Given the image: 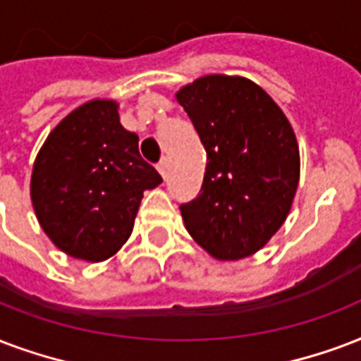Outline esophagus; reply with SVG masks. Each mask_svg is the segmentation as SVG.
Returning <instances> with one entry per match:
<instances>
[{"instance_id": "obj_1", "label": "esophagus", "mask_w": 361, "mask_h": 361, "mask_svg": "<svg viewBox=\"0 0 361 361\" xmlns=\"http://www.w3.org/2000/svg\"><path fill=\"white\" fill-rule=\"evenodd\" d=\"M157 169H159L162 178H166V174H169V159H162V161L157 164Z\"/></svg>"}]
</instances>
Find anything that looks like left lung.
Returning a JSON list of instances; mask_svg holds the SVG:
<instances>
[{
  "instance_id": "8db88e82",
  "label": "left lung",
  "mask_w": 361,
  "mask_h": 361,
  "mask_svg": "<svg viewBox=\"0 0 361 361\" xmlns=\"http://www.w3.org/2000/svg\"><path fill=\"white\" fill-rule=\"evenodd\" d=\"M176 98L206 149L200 192L180 206L189 235L216 259L255 254L286 221L299 183L290 121L244 77H200Z\"/></svg>"
}]
</instances>
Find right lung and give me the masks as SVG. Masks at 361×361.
<instances>
[{"label":"right lung","instance_id":"1","mask_svg":"<svg viewBox=\"0 0 361 361\" xmlns=\"http://www.w3.org/2000/svg\"><path fill=\"white\" fill-rule=\"evenodd\" d=\"M161 181L136 134L119 123L117 104L92 100L47 137L32 172V204L54 246L104 261L128 240L144 191Z\"/></svg>","mask_w":361,"mask_h":361}]
</instances>
